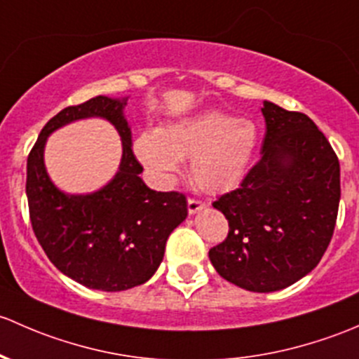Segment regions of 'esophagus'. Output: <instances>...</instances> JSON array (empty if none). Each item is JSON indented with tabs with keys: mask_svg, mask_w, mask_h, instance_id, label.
<instances>
[{
	"mask_svg": "<svg viewBox=\"0 0 359 359\" xmlns=\"http://www.w3.org/2000/svg\"><path fill=\"white\" fill-rule=\"evenodd\" d=\"M207 204L202 201H197V198H188V212L190 214H197L201 212L202 209H205Z\"/></svg>",
	"mask_w": 359,
	"mask_h": 359,
	"instance_id": "obj_1",
	"label": "esophagus"
}]
</instances>
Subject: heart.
<instances>
[{
  "mask_svg": "<svg viewBox=\"0 0 359 359\" xmlns=\"http://www.w3.org/2000/svg\"><path fill=\"white\" fill-rule=\"evenodd\" d=\"M257 147L252 121L217 110L171 121L158 131L142 133L135 143L140 161L157 175H172L180 161H191V180L210 195L235 190L245 180Z\"/></svg>",
  "mask_w": 359,
  "mask_h": 359,
  "instance_id": "1",
  "label": "heart"
}]
</instances>
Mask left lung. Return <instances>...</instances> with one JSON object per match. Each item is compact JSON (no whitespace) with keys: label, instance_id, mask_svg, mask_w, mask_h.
Masks as SVG:
<instances>
[{"label":"left lung","instance_id":"obj_1","mask_svg":"<svg viewBox=\"0 0 359 359\" xmlns=\"http://www.w3.org/2000/svg\"><path fill=\"white\" fill-rule=\"evenodd\" d=\"M261 161L240 188L214 207L226 216V240L209 250L216 271L250 292H276L311 273L334 235L341 168L306 114L262 103Z\"/></svg>","mask_w":359,"mask_h":359}]
</instances>
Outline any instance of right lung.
I'll use <instances>...</instances> for the list:
<instances>
[{
	"instance_id": "1",
	"label": "right lung",
	"mask_w": 359,
	"mask_h": 359,
	"mask_svg": "<svg viewBox=\"0 0 359 359\" xmlns=\"http://www.w3.org/2000/svg\"><path fill=\"white\" fill-rule=\"evenodd\" d=\"M128 98L105 95L60 110L39 133L27 158L25 194L32 230L58 271L88 289L119 292L149 282L164 259L168 236L188 216L178 191L150 190L133 154ZM103 118L121 136L123 155L113 180L91 194H67L49 178L43 149L50 134L70 122Z\"/></svg>"
}]
</instances>
